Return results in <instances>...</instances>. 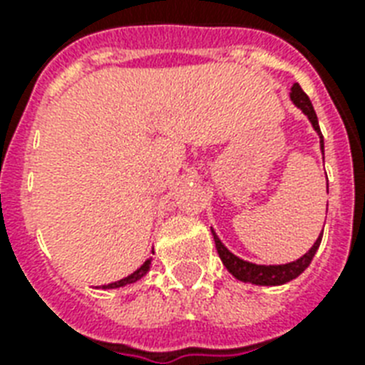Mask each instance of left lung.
<instances>
[{"mask_svg":"<svg viewBox=\"0 0 365 365\" xmlns=\"http://www.w3.org/2000/svg\"><path fill=\"white\" fill-rule=\"evenodd\" d=\"M289 98H292V102L305 113L307 119L311 121L312 128L318 132V136H320V149H322L324 153V136L322 132H320V126H318V117L317 113H314V108H312L309 96H307V94L303 93V88L299 87V83H294V87L289 91ZM322 233H320V237L317 239V242L312 244V248L309 250L305 255H301L299 259L292 261V263H284V265H255V263L240 259L239 255H235L233 252H229V250L225 248V244L217 239L216 231L212 229L217 254H220V259L223 261L225 269H227L237 280H240V282H250L255 284V286H280V284H286L289 282V280H294V278L299 277L301 272L311 265L312 257H314L318 246L322 242Z\"/></svg>","mask_w":365,"mask_h":365,"instance_id":"1","label":"left lung"}]
</instances>
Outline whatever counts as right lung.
Instances as JSON below:
<instances>
[{"instance_id": "obj_1", "label": "right lung", "mask_w": 365, "mask_h": 365, "mask_svg": "<svg viewBox=\"0 0 365 365\" xmlns=\"http://www.w3.org/2000/svg\"><path fill=\"white\" fill-rule=\"evenodd\" d=\"M149 267H151V259H145L143 261V265L140 267V269H136V271L132 272V274H128V277L121 278V280H117V282H111V284H104L102 286V289H113V288H123V286H126V284H134L138 282L140 278H143L145 274L149 272Z\"/></svg>"}]
</instances>
